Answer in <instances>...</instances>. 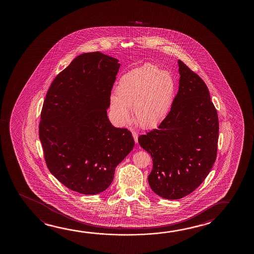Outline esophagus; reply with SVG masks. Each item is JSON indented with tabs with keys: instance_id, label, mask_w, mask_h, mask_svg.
Segmentation results:
<instances>
[{
	"instance_id": "1",
	"label": "esophagus",
	"mask_w": 254,
	"mask_h": 254,
	"mask_svg": "<svg viewBox=\"0 0 254 254\" xmlns=\"http://www.w3.org/2000/svg\"><path fill=\"white\" fill-rule=\"evenodd\" d=\"M132 134L135 143H138V133H137V132H135V131H132Z\"/></svg>"
}]
</instances>
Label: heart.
<instances>
[{
    "label": "heart",
    "mask_w": 254,
    "mask_h": 254,
    "mask_svg": "<svg viewBox=\"0 0 254 254\" xmlns=\"http://www.w3.org/2000/svg\"><path fill=\"white\" fill-rule=\"evenodd\" d=\"M110 98L114 122L124 126L131 119L143 128L159 124L170 111L175 94V80L167 70H159L153 64L131 70L121 78Z\"/></svg>",
    "instance_id": "1"
}]
</instances>
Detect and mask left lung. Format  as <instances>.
Segmentation results:
<instances>
[{"label":"left lung","mask_w":254,"mask_h":254,"mask_svg":"<svg viewBox=\"0 0 254 254\" xmlns=\"http://www.w3.org/2000/svg\"><path fill=\"white\" fill-rule=\"evenodd\" d=\"M179 91L159 127L139 137L151 154L150 188L167 199L194 191L212 169L217 156L219 119L208 88L181 60Z\"/></svg>","instance_id":"1"}]
</instances>
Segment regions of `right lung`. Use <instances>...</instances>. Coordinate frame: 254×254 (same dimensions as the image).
<instances>
[{
	"instance_id": "right-lung-1",
	"label": "right lung",
	"mask_w": 254,
	"mask_h": 254,
	"mask_svg": "<svg viewBox=\"0 0 254 254\" xmlns=\"http://www.w3.org/2000/svg\"><path fill=\"white\" fill-rule=\"evenodd\" d=\"M118 62L101 52L77 56L53 80L42 107L39 137L47 167L82 194L105 191L134 146L131 132L115 127L107 114Z\"/></svg>"
}]
</instances>
